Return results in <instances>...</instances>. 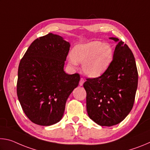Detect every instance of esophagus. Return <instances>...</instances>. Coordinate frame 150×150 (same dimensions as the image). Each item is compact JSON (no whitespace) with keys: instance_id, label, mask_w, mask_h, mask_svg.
<instances>
[{"instance_id":"obj_1","label":"esophagus","mask_w":150,"mask_h":150,"mask_svg":"<svg viewBox=\"0 0 150 150\" xmlns=\"http://www.w3.org/2000/svg\"><path fill=\"white\" fill-rule=\"evenodd\" d=\"M85 83V79H84L81 78L80 81H79V85H80V86H82V85H83V83Z\"/></svg>"}]
</instances>
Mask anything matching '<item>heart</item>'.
I'll list each match as a JSON object with an SVG mask.
<instances>
[{
    "label": "heart",
    "mask_w": 150,
    "mask_h": 150,
    "mask_svg": "<svg viewBox=\"0 0 150 150\" xmlns=\"http://www.w3.org/2000/svg\"><path fill=\"white\" fill-rule=\"evenodd\" d=\"M112 50L109 45L92 42L73 48L69 58L71 65L83 63L82 70L87 77H96L105 71L112 59Z\"/></svg>",
    "instance_id": "b5f03b06"
}]
</instances>
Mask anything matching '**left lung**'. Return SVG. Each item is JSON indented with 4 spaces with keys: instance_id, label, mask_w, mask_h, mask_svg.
I'll return each instance as SVG.
<instances>
[{
    "instance_id": "8db88e82",
    "label": "left lung",
    "mask_w": 150,
    "mask_h": 150,
    "mask_svg": "<svg viewBox=\"0 0 150 150\" xmlns=\"http://www.w3.org/2000/svg\"><path fill=\"white\" fill-rule=\"evenodd\" d=\"M86 80L83 87L89 118L102 126L121 122L133 107L138 81L135 58L128 45L118 42L105 71L99 77Z\"/></svg>"
}]
</instances>
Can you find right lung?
Returning <instances> with one entry per match:
<instances>
[{"label":"right lung","instance_id":"1","mask_svg":"<svg viewBox=\"0 0 150 150\" xmlns=\"http://www.w3.org/2000/svg\"><path fill=\"white\" fill-rule=\"evenodd\" d=\"M69 42L50 33L35 40L20 60L16 91L25 115L32 122L50 126L62 119L69 96L79 85V73L63 71Z\"/></svg>","mask_w":150,"mask_h":150}]
</instances>
